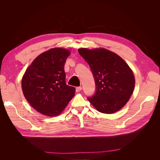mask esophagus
<instances>
[{
	"label": "esophagus",
	"instance_id": "obj_1",
	"mask_svg": "<svg viewBox=\"0 0 160 160\" xmlns=\"http://www.w3.org/2000/svg\"><path fill=\"white\" fill-rule=\"evenodd\" d=\"M75 89H76L77 92H79L82 89V88H81V87H77V88H76Z\"/></svg>",
	"mask_w": 160,
	"mask_h": 160
}]
</instances>
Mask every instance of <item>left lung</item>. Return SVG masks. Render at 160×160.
<instances>
[{"label":"left lung","instance_id":"1","mask_svg":"<svg viewBox=\"0 0 160 160\" xmlns=\"http://www.w3.org/2000/svg\"><path fill=\"white\" fill-rule=\"evenodd\" d=\"M89 64L95 79L96 92L88 98L98 111L111 114L123 108L135 88L133 72L122 57L104 48L78 49Z\"/></svg>","mask_w":160,"mask_h":160}]
</instances>
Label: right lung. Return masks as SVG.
Instances as JSON below:
<instances>
[{"instance_id":"obj_1","label":"right lung","mask_w":160,"mask_h":160,"mask_svg":"<svg viewBox=\"0 0 160 160\" xmlns=\"http://www.w3.org/2000/svg\"><path fill=\"white\" fill-rule=\"evenodd\" d=\"M71 51L52 48L37 57L24 73L21 87L32 107L48 117L60 115L75 95V88L65 83L64 66Z\"/></svg>"}]
</instances>
